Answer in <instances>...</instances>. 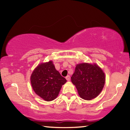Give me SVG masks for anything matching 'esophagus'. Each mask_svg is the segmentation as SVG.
I'll use <instances>...</instances> for the list:
<instances>
[{"mask_svg": "<svg viewBox=\"0 0 130 130\" xmlns=\"http://www.w3.org/2000/svg\"><path fill=\"white\" fill-rule=\"evenodd\" d=\"M66 79H67V81H70V76H67V77H66Z\"/></svg>", "mask_w": 130, "mask_h": 130, "instance_id": "34e87169", "label": "esophagus"}]
</instances>
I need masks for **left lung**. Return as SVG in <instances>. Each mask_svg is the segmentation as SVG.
I'll return each instance as SVG.
<instances>
[{
    "instance_id": "obj_1",
    "label": "left lung",
    "mask_w": 130,
    "mask_h": 130,
    "mask_svg": "<svg viewBox=\"0 0 130 130\" xmlns=\"http://www.w3.org/2000/svg\"><path fill=\"white\" fill-rule=\"evenodd\" d=\"M105 77L102 69L96 64L83 63L77 65L71 81L81 98L90 100L95 98L104 87Z\"/></svg>"
}]
</instances>
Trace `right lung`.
Wrapping results in <instances>:
<instances>
[{
	"label": "right lung",
	"instance_id": "1",
	"mask_svg": "<svg viewBox=\"0 0 130 130\" xmlns=\"http://www.w3.org/2000/svg\"><path fill=\"white\" fill-rule=\"evenodd\" d=\"M30 80L36 93L47 102L57 98L62 85L67 82L51 61L38 65L32 72Z\"/></svg>",
	"mask_w": 130,
	"mask_h": 130
}]
</instances>
